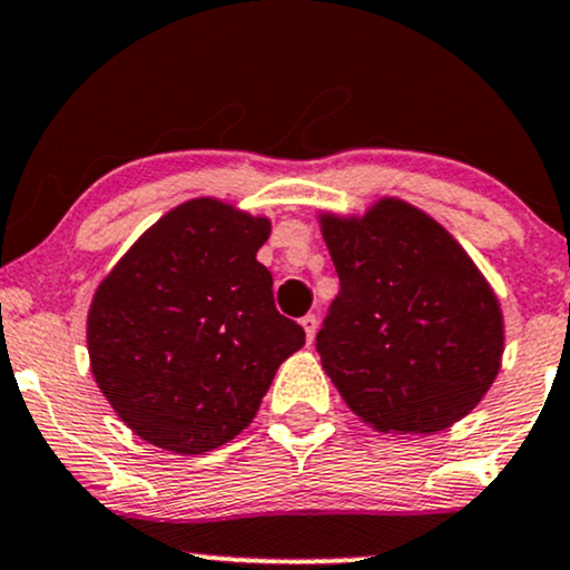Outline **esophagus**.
<instances>
[{"mask_svg": "<svg viewBox=\"0 0 570 570\" xmlns=\"http://www.w3.org/2000/svg\"><path fill=\"white\" fill-rule=\"evenodd\" d=\"M299 324H303V328H305V337H307V342H313L315 340V332H318V318H315L313 313H307L303 321H299Z\"/></svg>", "mask_w": 570, "mask_h": 570, "instance_id": "esophagus-1", "label": "esophagus"}]
</instances>
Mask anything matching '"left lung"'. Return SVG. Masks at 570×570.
<instances>
[{"instance_id":"1","label":"left lung","mask_w":570,"mask_h":570,"mask_svg":"<svg viewBox=\"0 0 570 570\" xmlns=\"http://www.w3.org/2000/svg\"><path fill=\"white\" fill-rule=\"evenodd\" d=\"M340 294L315 337L363 422L438 433L481 403L504 351L502 311L435 219L385 198L363 219L324 217Z\"/></svg>"}]
</instances>
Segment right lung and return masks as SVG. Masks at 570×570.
Returning <instances> with one entry per match:
<instances>
[{"label":"right lung","instance_id":"obj_1","mask_svg":"<svg viewBox=\"0 0 570 570\" xmlns=\"http://www.w3.org/2000/svg\"><path fill=\"white\" fill-rule=\"evenodd\" d=\"M271 223L212 198L164 215L95 292L92 374L142 441L202 454L255 420L278 366L305 345L257 263Z\"/></svg>","mask_w":570,"mask_h":570}]
</instances>
